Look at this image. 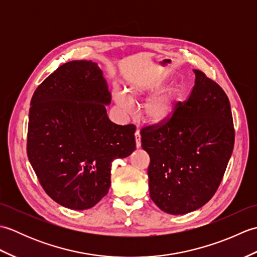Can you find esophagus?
<instances>
[{"instance_id":"esophagus-1","label":"esophagus","mask_w":257,"mask_h":257,"mask_svg":"<svg viewBox=\"0 0 257 257\" xmlns=\"http://www.w3.org/2000/svg\"><path fill=\"white\" fill-rule=\"evenodd\" d=\"M135 139H136V147H137V148H140V147H141V138H140L139 130H137V132H136Z\"/></svg>"}]
</instances>
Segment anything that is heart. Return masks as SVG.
<instances>
[{
	"label": "heart",
	"mask_w": 257,
	"mask_h": 257,
	"mask_svg": "<svg viewBox=\"0 0 257 257\" xmlns=\"http://www.w3.org/2000/svg\"><path fill=\"white\" fill-rule=\"evenodd\" d=\"M166 84V79L161 77L134 79L129 81L124 91H113V100L120 113L123 117H128L133 113V102L149 97L141 107V116L147 123L162 125L172 118L179 95L176 86L163 90Z\"/></svg>",
	"instance_id": "1"
}]
</instances>
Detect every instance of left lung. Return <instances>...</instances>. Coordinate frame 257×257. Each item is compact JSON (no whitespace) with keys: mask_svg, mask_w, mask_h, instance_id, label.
Segmentation results:
<instances>
[{"mask_svg":"<svg viewBox=\"0 0 257 257\" xmlns=\"http://www.w3.org/2000/svg\"><path fill=\"white\" fill-rule=\"evenodd\" d=\"M184 103L161 127L141 132L148 152L150 198L163 212L182 215L203 206L222 181L234 147L228 98L198 69Z\"/></svg>","mask_w":257,"mask_h":257,"instance_id":"obj_1","label":"left lung"}]
</instances>
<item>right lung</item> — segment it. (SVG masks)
<instances>
[{"mask_svg":"<svg viewBox=\"0 0 257 257\" xmlns=\"http://www.w3.org/2000/svg\"><path fill=\"white\" fill-rule=\"evenodd\" d=\"M111 94L91 61L65 63L31 100L27 156L43 189L72 210L96 205L110 188L111 162L136 150L134 124L108 118Z\"/></svg>","mask_w":257,"mask_h":257,"instance_id":"add662e5","label":"right lung"}]
</instances>
